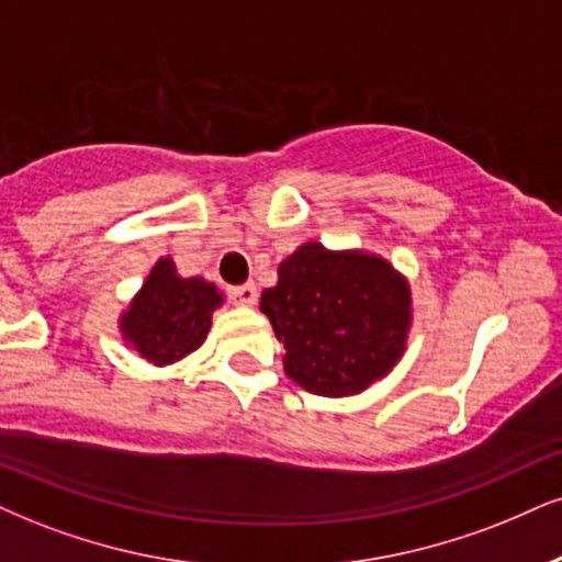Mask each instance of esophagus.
Masks as SVG:
<instances>
[{"label":"esophagus","instance_id":"obj_1","mask_svg":"<svg viewBox=\"0 0 562 562\" xmlns=\"http://www.w3.org/2000/svg\"><path fill=\"white\" fill-rule=\"evenodd\" d=\"M228 300L234 304H241V307H249V304H255V300H258V286L252 281L241 283V286H232L228 289Z\"/></svg>","mask_w":562,"mask_h":562}]
</instances>
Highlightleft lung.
<instances>
[{
	"instance_id": "8db88e82",
	"label": "left lung",
	"mask_w": 562,
	"mask_h": 562,
	"mask_svg": "<svg viewBox=\"0 0 562 562\" xmlns=\"http://www.w3.org/2000/svg\"><path fill=\"white\" fill-rule=\"evenodd\" d=\"M408 286L385 260L302 245L260 296L279 341L283 370L304 391L349 396L383 378L406 344Z\"/></svg>"
}]
</instances>
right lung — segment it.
Instances as JSON below:
<instances>
[{
	"instance_id": "1",
	"label": "right lung",
	"mask_w": 562,
	"mask_h": 562,
	"mask_svg": "<svg viewBox=\"0 0 562 562\" xmlns=\"http://www.w3.org/2000/svg\"><path fill=\"white\" fill-rule=\"evenodd\" d=\"M221 304L216 283L179 279L175 262L158 260L140 294L122 317L127 341L156 364L177 362L195 351L211 328V313Z\"/></svg>"
}]
</instances>
